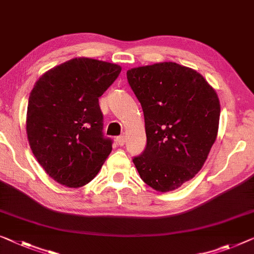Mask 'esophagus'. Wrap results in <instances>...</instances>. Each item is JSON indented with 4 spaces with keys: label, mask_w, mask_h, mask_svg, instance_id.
I'll return each mask as SVG.
<instances>
[{
    "label": "esophagus",
    "mask_w": 254,
    "mask_h": 254,
    "mask_svg": "<svg viewBox=\"0 0 254 254\" xmlns=\"http://www.w3.org/2000/svg\"><path fill=\"white\" fill-rule=\"evenodd\" d=\"M116 141H117V143H119L120 146H123L124 143H126V137H124V135H121V137H117Z\"/></svg>",
    "instance_id": "esophagus-1"
}]
</instances>
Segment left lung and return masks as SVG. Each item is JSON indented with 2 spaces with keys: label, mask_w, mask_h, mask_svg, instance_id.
I'll use <instances>...</instances> for the list:
<instances>
[{
  "label": "left lung",
  "mask_w": 254,
  "mask_h": 254,
  "mask_svg": "<svg viewBox=\"0 0 254 254\" xmlns=\"http://www.w3.org/2000/svg\"><path fill=\"white\" fill-rule=\"evenodd\" d=\"M127 77L147 135L145 150L132 161L148 186L175 190L205 163L218 134L219 98L202 75L176 63L131 68Z\"/></svg>",
  "instance_id": "8db88e82"
}]
</instances>
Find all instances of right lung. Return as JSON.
Masks as SVG:
<instances>
[{"label":"right lung","mask_w":254,"mask_h":254,"mask_svg":"<svg viewBox=\"0 0 254 254\" xmlns=\"http://www.w3.org/2000/svg\"><path fill=\"white\" fill-rule=\"evenodd\" d=\"M121 70L116 64L75 58L48 70L34 85L26 120L29 146L57 183L84 186L111 154L99 97Z\"/></svg>","instance_id":"1"}]
</instances>
